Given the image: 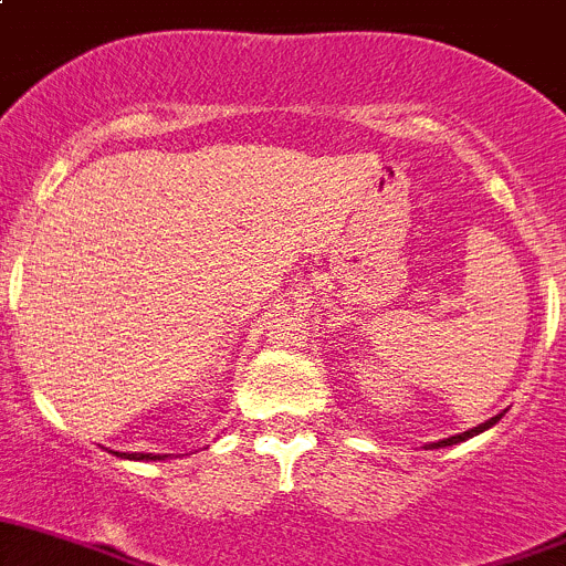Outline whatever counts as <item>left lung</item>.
<instances>
[{"mask_svg":"<svg viewBox=\"0 0 566 566\" xmlns=\"http://www.w3.org/2000/svg\"><path fill=\"white\" fill-rule=\"evenodd\" d=\"M500 418H502V415H494V418H491V421L480 423V427L469 429V432H460V434H452V438H443V440H438V443H429V449H440V446H454V443H463V440L474 438V434H480V432H485V429H491V427H494V423L500 421Z\"/></svg>","mask_w":566,"mask_h":566,"instance_id":"1","label":"left lung"}]
</instances>
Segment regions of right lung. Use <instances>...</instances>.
<instances>
[{
    "instance_id": "1",
    "label": "right lung",
    "mask_w": 566,
    "mask_h": 566,
    "mask_svg": "<svg viewBox=\"0 0 566 566\" xmlns=\"http://www.w3.org/2000/svg\"><path fill=\"white\" fill-rule=\"evenodd\" d=\"M117 458H126V460H163L168 458V454H143V452H132V454H120V452H114Z\"/></svg>"
}]
</instances>
